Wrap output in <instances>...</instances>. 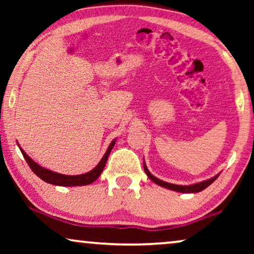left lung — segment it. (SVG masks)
<instances>
[{
	"label": "left lung",
	"instance_id": "1",
	"mask_svg": "<svg viewBox=\"0 0 254 254\" xmlns=\"http://www.w3.org/2000/svg\"><path fill=\"white\" fill-rule=\"evenodd\" d=\"M143 168H144L145 173H147V176L155 184H157V185L162 186V187H165V189L176 190V192H182V193H197V192H201V190H203L204 189H207L208 186L211 185V184H213L215 180H216L217 177H218V175H217V176L213 177V178H210V179H208V180H204V182L194 184V185L183 186V185H175V184H170V183L163 182V180L156 178V177H154L150 172H149V170H148L147 165H145L144 162H143Z\"/></svg>",
	"mask_w": 254,
	"mask_h": 254
}]
</instances>
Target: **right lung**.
I'll list each match as a JSON object with an SVG mask.
<instances>
[{
	"label": "right lung",
	"instance_id": "obj_1",
	"mask_svg": "<svg viewBox=\"0 0 254 254\" xmlns=\"http://www.w3.org/2000/svg\"><path fill=\"white\" fill-rule=\"evenodd\" d=\"M114 144H116V140L111 142V144L109 145V148H107L105 154H104L103 158L100 159L98 165H97L95 169L91 170V171H89L88 173H84V175H79V176L61 175V173H57V172L51 171V170L48 169H45L39 164H37L34 161H32V158H30L22 148L19 147V149L20 151H22L24 158H25V161L27 164H29L31 170H32V171L36 173L40 179H43L44 182L52 184V185H58V186H84V185H89V184H92L96 179H98V177L100 175H102L103 170L105 168L107 158H109V155L111 150H112V148L114 147Z\"/></svg>",
	"mask_w": 254,
	"mask_h": 254
}]
</instances>
